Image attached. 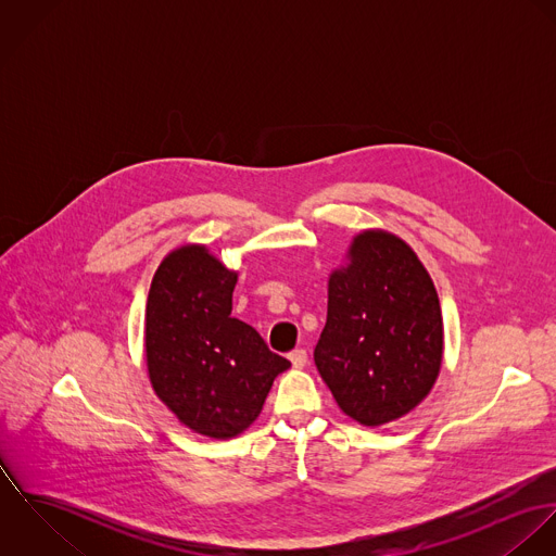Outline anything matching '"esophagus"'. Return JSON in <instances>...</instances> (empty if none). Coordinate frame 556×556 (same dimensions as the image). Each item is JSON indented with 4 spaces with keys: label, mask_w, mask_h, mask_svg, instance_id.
Instances as JSON below:
<instances>
[{
    "label": "esophagus",
    "mask_w": 556,
    "mask_h": 556,
    "mask_svg": "<svg viewBox=\"0 0 556 556\" xmlns=\"http://www.w3.org/2000/svg\"><path fill=\"white\" fill-rule=\"evenodd\" d=\"M289 359H291V364H293L295 368H304L306 362H308V353H306V349H293V351L289 353Z\"/></svg>",
    "instance_id": "34e87169"
}]
</instances>
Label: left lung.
<instances>
[{
    "label": "left lung",
    "mask_w": 556,
    "mask_h": 556,
    "mask_svg": "<svg viewBox=\"0 0 556 556\" xmlns=\"http://www.w3.org/2000/svg\"><path fill=\"white\" fill-rule=\"evenodd\" d=\"M329 278L315 364L338 406L364 426L394 421L432 390L443 359L437 289L402 239L364 231Z\"/></svg>",
    "instance_id": "left-lung-1"
}]
</instances>
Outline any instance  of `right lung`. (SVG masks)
Here are the masks:
<instances>
[{
    "label": "right lung",
    "mask_w": 556,
    "mask_h": 556,
    "mask_svg": "<svg viewBox=\"0 0 556 556\" xmlns=\"http://www.w3.org/2000/svg\"><path fill=\"white\" fill-rule=\"evenodd\" d=\"M238 274L203 245L170 252L152 280L146 355L160 400L190 430L231 439L261 413L291 362L231 317Z\"/></svg>",
    "instance_id": "right-lung-1"
}]
</instances>
